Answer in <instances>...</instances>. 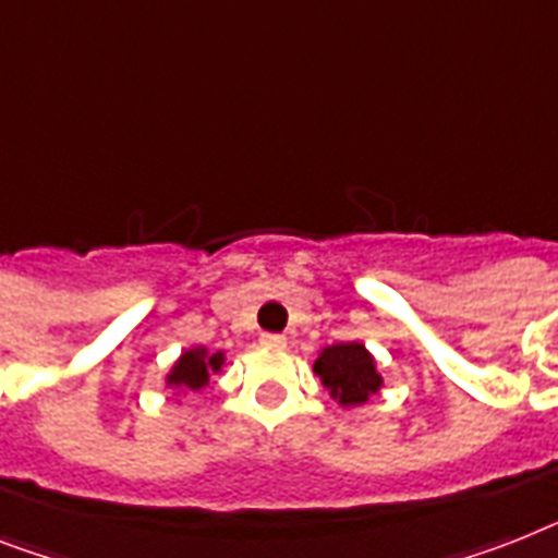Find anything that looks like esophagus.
<instances>
[{
  "mask_svg": "<svg viewBox=\"0 0 558 558\" xmlns=\"http://www.w3.org/2000/svg\"><path fill=\"white\" fill-rule=\"evenodd\" d=\"M262 348H270V351H284L288 348V339L279 333H262Z\"/></svg>",
  "mask_w": 558,
  "mask_h": 558,
  "instance_id": "1",
  "label": "esophagus"
}]
</instances>
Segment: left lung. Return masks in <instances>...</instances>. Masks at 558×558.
Segmentation results:
<instances>
[{"instance_id": "left-lung-1", "label": "left lung", "mask_w": 558, "mask_h": 558, "mask_svg": "<svg viewBox=\"0 0 558 558\" xmlns=\"http://www.w3.org/2000/svg\"><path fill=\"white\" fill-rule=\"evenodd\" d=\"M313 373L344 411L367 404L385 385L376 359L362 342H336L322 348L313 362Z\"/></svg>"}]
</instances>
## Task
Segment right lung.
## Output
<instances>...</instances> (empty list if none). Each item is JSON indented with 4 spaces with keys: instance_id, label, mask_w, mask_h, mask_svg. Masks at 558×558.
Instances as JSON below:
<instances>
[{
    "instance_id": "obj_1",
    "label": "right lung",
    "mask_w": 558,
    "mask_h": 558,
    "mask_svg": "<svg viewBox=\"0 0 558 558\" xmlns=\"http://www.w3.org/2000/svg\"><path fill=\"white\" fill-rule=\"evenodd\" d=\"M225 365H228L225 351H207L205 344H193V348H185L179 353L177 362L165 373V388L173 390V396H179V399L202 393L210 373H222Z\"/></svg>"
}]
</instances>
